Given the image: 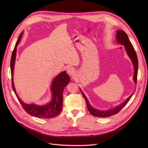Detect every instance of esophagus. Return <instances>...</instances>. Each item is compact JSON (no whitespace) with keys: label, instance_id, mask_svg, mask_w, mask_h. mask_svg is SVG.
I'll return each mask as SVG.
<instances>
[{"label":"esophagus","instance_id":"1","mask_svg":"<svg viewBox=\"0 0 148 148\" xmlns=\"http://www.w3.org/2000/svg\"><path fill=\"white\" fill-rule=\"evenodd\" d=\"M67 71V73H69V74L73 75V74H74V73L75 71H74V69L73 67H68Z\"/></svg>","mask_w":148,"mask_h":148}]
</instances>
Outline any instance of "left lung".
<instances>
[{"label": "left lung", "mask_w": 148, "mask_h": 148, "mask_svg": "<svg viewBox=\"0 0 148 148\" xmlns=\"http://www.w3.org/2000/svg\"><path fill=\"white\" fill-rule=\"evenodd\" d=\"M116 41L118 42L119 43L124 45L126 53H127L128 55L132 61L133 64L134 66V70H135V73L134 75V80L136 84L137 82V75H138V57L136 53V51L131 44V41L129 40V38L128 37V35L126 34V33L122 31V30H117V33H116ZM81 93L84 97V98H85L87 105V108L89 112L91 115H92L94 116L97 117H102V118H105V117H109L112 115H114L117 113H118L123 108L125 105L127 104V103L129 102L131 98L133 95L134 93L127 99L125 102H123L122 103L119 105V106L116 107V108H114L112 110H108V111H101V110H98L96 109H94L93 107H92L88 99H87L85 95L84 94V93L81 91Z\"/></svg>", "instance_id": "1"}]
</instances>
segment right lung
<instances>
[{
  "mask_svg": "<svg viewBox=\"0 0 148 148\" xmlns=\"http://www.w3.org/2000/svg\"><path fill=\"white\" fill-rule=\"evenodd\" d=\"M23 32L20 34L16 43L13 50L11 60H10V69H11V76H12V88L15 93L18 101L22 107L25 110V111L32 116H34L40 118H52L57 116L61 111L62 105V92L65 87L70 82V77L67 74L66 71L60 73L53 80L51 86V91L53 94L52 100L50 103L39 106L35 104H26L23 102L20 99L17 97L13 80V73L14 69V65L15 58L16 55L17 46L20 42L22 37Z\"/></svg>",
  "mask_w": 148,
  "mask_h": 148,
  "instance_id": "1",
  "label": "right lung"
}]
</instances>
